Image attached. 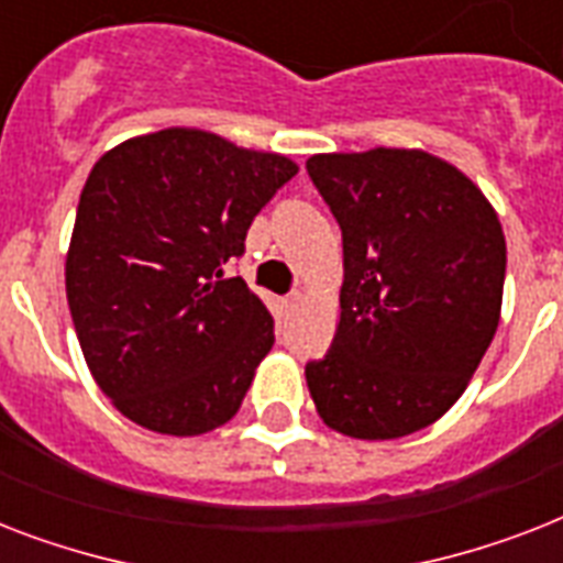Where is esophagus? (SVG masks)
<instances>
[{
	"label": "esophagus",
	"mask_w": 563,
	"mask_h": 563,
	"mask_svg": "<svg viewBox=\"0 0 563 563\" xmlns=\"http://www.w3.org/2000/svg\"><path fill=\"white\" fill-rule=\"evenodd\" d=\"M300 303H303V291H291V295H286V298L280 300V307H283V312H286V316H291V312H295Z\"/></svg>",
	"instance_id": "34e87169"
}]
</instances>
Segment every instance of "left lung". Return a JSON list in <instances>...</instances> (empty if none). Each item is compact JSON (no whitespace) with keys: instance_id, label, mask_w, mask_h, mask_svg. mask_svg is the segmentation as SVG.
I'll return each instance as SVG.
<instances>
[{"instance_id":"left-lung-1","label":"left lung","mask_w":563,"mask_h":563,"mask_svg":"<svg viewBox=\"0 0 563 563\" xmlns=\"http://www.w3.org/2000/svg\"><path fill=\"white\" fill-rule=\"evenodd\" d=\"M309 178L344 242L333 347L307 365L327 427L360 441L427 429L494 342L506 283L497 210L423 148L312 154Z\"/></svg>"}]
</instances>
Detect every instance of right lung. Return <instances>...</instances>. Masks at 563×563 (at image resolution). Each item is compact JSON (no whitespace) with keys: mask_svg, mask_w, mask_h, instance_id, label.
<instances>
[{"mask_svg":"<svg viewBox=\"0 0 563 563\" xmlns=\"http://www.w3.org/2000/svg\"><path fill=\"white\" fill-rule=\"evenodd\" d=\"M298 175L201 128H163L92 166L66 251V300L92 379L128 420L189 438L224 427L274 344L268 309L224 263Z\"/></svg>","mask_w":563,"mask_h":563,"instance_id":"add662e5","label":"right lung"}]
</instances>
